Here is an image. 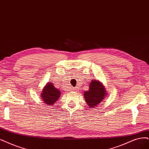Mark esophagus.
Masks as SVG:
<instances>
[{
    "label": "esophagus",
    "instance_id": "1",
    "mask_svg": "<svg viewBox=\"0 0 149 149\" xmlns=\"http://www.w3.org/2000/svg\"><path fill=\"white\" fill-rule=\"evenodd\" d=\"M73 90H74V91H77V90H79V88L77 87H75V88H73Z\"/></svg>",
    "mask_w": 149,
    "mask_h": 149
}]
</instances>
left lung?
I'll list each match as a JSON object with an SVG mask.
<instances>
[{
    "label": "left lung",
    "instance_id": "left-lung-1",
    "mask_svg": "<svg viewBox=\"0 0 149 149\" xmlns=\"http://www.w3.org/2000/svg\"><path fill=\"white\" fill-rule=\"evenodd\" d=\"M106 95L102 84L96 80H93L90 84L89 90L85 92L84 97L89 107L92 108L98 105Z\"/></svg>",
    "mask_w": 149,
    "mask_h": 149
}]
</instances>
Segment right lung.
Returning a JSON list of instances; mask_svg holds the SVG:
<instances>
[{
	"label": "right lung",
	"instance_id": "1",
	"mask_svg": "<svg viewBox=\"0 0 149 149\" xmlns=\"http://www.w3.org/2000/svg\"><path fill=\"white\" fill-rule=\"evenodd\" d=\"M42 92V100L49 106L56 102L61 95V91L59 88H55L52 83H48Z\"/></svg>",
	"mask_w": 149,
	"mask_h": 149
}]
</instances>
